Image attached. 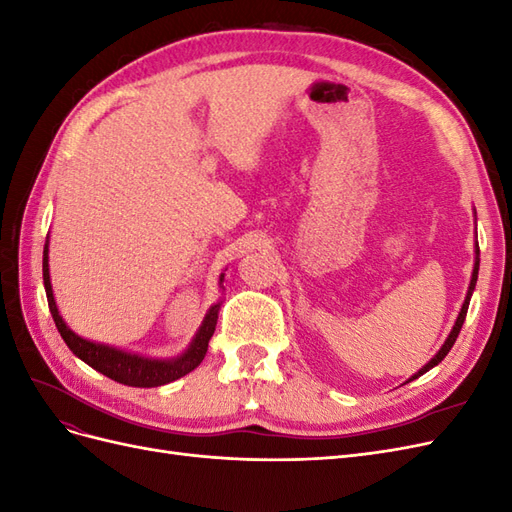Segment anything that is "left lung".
Returning a JSON list of instances; mask_svg holds the SVG:
<instances>
[{"label":"left lung","mask_w":512,"mask_h":512,"mask_svg":"<svg viewBox=\"0 0 512 512\" xmlns=\"http://www.w3.org/2000/svg\"><path fill=\"white\" fill-rule=\"evenodd\" d=\"M480 250L476 247V262H474V273H472V282H470V290H468V297H466V301H463V307H461V312H459V318H457V322H455V327H453V331H451V335H448V339L444 342V346L440 348V352L433 356V359L418 371V374H414L410 380H416L418 376H423L425 371H429L431 367H436L444 356L451 352V348H453V344H455V339L459 337V331H461V327H463V320H466V316H468V305H470V297H472V290H474V286H476V280H478V265H480Z\"/></svg>","instance_id":"1"}]
</instances>
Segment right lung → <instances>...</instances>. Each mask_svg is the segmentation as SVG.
Instances as JSON below:
<instances>
[{"mask_svg": "<svg viewBox=\"0 0 512 512\" xmlns=\"http://www.w3.org/2000/svg\"><path fill=\"white\" fill-rule=\"evenodd\" d=\"M46 254H49V250H46V245H44L42 277H44V290H46V299H49V309L53 314L55 327H57L59 335L64 337L68 348L76 356H79V359H83L89 367H94L96 371H100V374L108 376L115 382L138 386V389H149V386H162V384L173 382L185 374H190V371L196 369L200 365V361L205 359L207 348H209V339L215 331V324H218L220 305H213L209 309L205 320H203V327H200V331L196 333L188 352L179 356V359H175V361H151V359H145V356L128 354V352H121V350L108 348L102 344L87 342V339L74 335L66 327V322L61 320L55 299H53V288H51V280H49V256Z\"/></svg>", "mask_w": 512, "mask_h": 512, "instance_id": "obj_1", "label": "right lung"}]
</instances>
